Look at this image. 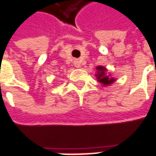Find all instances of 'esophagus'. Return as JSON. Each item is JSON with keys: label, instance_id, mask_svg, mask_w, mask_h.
I'll return each instance as SVG.
<instances>
[{"label": "esophagus", "instance_id": "obj_1", "mask_svg": "<svg viewBox=\"0 0 156 156\" xmlns=\"http://www.w3.org/2000/svg\"><path fill=\"white\" fill-rule=\"evenodd\" d=\"M74 66H75L76 67H79V66H80V62L78 61V60L74 61Z\"/></svg>", "mask_w": 156, "mask_h": 156}]
</instances>
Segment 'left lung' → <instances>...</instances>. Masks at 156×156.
<instances>
[{"label": "left lung", "instance_id": "1", "mask_svg": "<svg viewBox=\"0 0 156 156\" xmlns=\"http://www.w3.org/2000/svg\"><path fill=\"white\" fill-rule=\"evenodd\" d=\"M97 70H98V74H96L97 78H98V82L103 83L104 85L110 84V83H112L115 81L114 78H110L107 76V74H106V69L105 67H103V66H98Z\"/></svg>", "mask_w": 156, "mask_h": 156}]
</instances>
